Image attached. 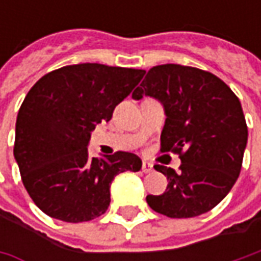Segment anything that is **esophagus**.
<instances>
[{
  "instance_id": "obj_1",
  "label": "esophagus",
  "mask_w": 261,
  "mask_h": 261,
  "mask_svg": "<svg viewBox=\"0 0 261 261\" xmlns=\"http://www.w3.org/2000/svg\"><path fill=\"white\" fill-rule=\"evenodd\" d=\"M152 170H154V168H152L151 164H148V163H142V171H144L145 174L146 173H151Z\"/></svg>"
}]
</instances>
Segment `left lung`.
Wrapping results in <instances>:
<instances>
[{"instance_id":"1","label":"left lung","mask_w":261,"mask_h":261,"mask_svg":"<svg viewBox=\"0 0 261 261\" xmlns=\"http://www.w3.org/2000/svg\"><path fill=\"white\" fill-rule=\"evenodd\" d=\"M144 95L164 106L161 152L181 160L178 173L155 167L168 186L163 195L146 196V203L168 218H193L214 209L243 166L248 130L238 97L214 74L177 64L151 68L132 97Z\"/></svg>"}]
</instances>
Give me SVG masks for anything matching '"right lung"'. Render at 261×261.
Here are the masks:
<instances>
[{"instance_id": "add662e5", "label": "right lung", "mask_w": 261, "mask_h": 261, "mask_svg": "<svg viewBox=\"0 0 261 261\" xmlns=\"http://www.w3.org/2000/svg\"><path fill=\"white\" fill-rule=\"evenodd\" d=\"M144 74L78 64L46 74L30 88L17 115L14 158L27 193L46 215L74 224L103 215L113 178L141 170L135 154L95 158L87 145L97 123L112 119Z\"/></svg>"}]
</instances>
